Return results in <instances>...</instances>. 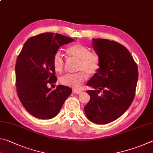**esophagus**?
<instances>
[{
	"instance_id": "1",
	"label": "esophagus",
	"mask_w": 153,
	"mask_h": 153,
	"mask_svg": "<svg viewBox=\"0 0 153 153\" xmlns=\"http://www.w3.org/2000/svg\"><path fill=\"white\" fill-rule=\"evenodd\" d=\"M82 93V91H80V90H74V91H73V93H75V94H79V93Z\"/></svg>"
}]
</instances>
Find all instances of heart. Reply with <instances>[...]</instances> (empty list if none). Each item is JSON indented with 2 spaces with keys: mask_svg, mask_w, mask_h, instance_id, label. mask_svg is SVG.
Instances as JSON below:
<instances>
[{
  "mask_svg": "<svg viewBox=\"0 0 153 153\" xmlns=\"http://www.w3.org/2000/svg\"><path fill=\"white\" fill-rule=\"evenodd\" d=\"M66 52L68 57L77 60L76 73H68L61 77V83L74 89H79L86 81L88 74H95L100 68V62L98 55L89 52V48L81 44H75L67 48ZM52 65L54 71L61 73L64 68V60L60 53H56L53 57Z\"/></svg>",
  "mask_w": 153,
  "mask_h": 153,
  "instance_id": "obj_1",
  "label": "heart"
}]
</instances>
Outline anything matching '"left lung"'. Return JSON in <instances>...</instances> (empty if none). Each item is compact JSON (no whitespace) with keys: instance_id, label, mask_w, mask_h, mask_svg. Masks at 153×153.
<instances>
[{"instance_id":"8db88e82","label":"left lung","mask_w":153,"mask_h":153,"mask_svg":"<svg viewBox=\"0 0 153 153\" xmlns=\"http://www.w3.org/2000/svg\"><path fill=\"white\" fill-rule=\"evenodd\" d=\"M92 42L100 65L87 82L93 90L87 91L90 100L84 109L90 121L105 124L120 117L132 104L138 66L127 48L119 43L105 39H93Z\"/></svg>"}]
</instances>
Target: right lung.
<instances>
[{
  "label": "right lung",
  "mask_w": 153,
  "mask_h": 153,
  "mask_svg": "<svg viewBox=\"0 0 153 153\" xmlns=\"http://www.w3.org/2000/svg\"><path fill=\"white\" fill-rule=\"evenodd\" d=\"M74 41L61 34L43 33L27 40L18 56L15 65L18 97L26 110L37 118L54 117L71 94L68 87L58 85L52 91L48 85L57 81L53 56L61 46Z\"/></svg>",
  "instance_id": "right-lung-1"
}]
</instances>
